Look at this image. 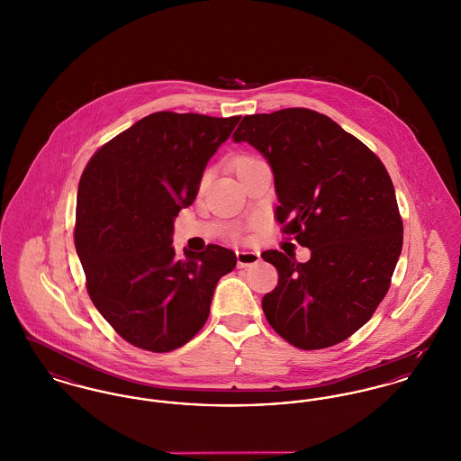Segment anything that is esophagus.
Segmentation results:
<instances>
[{
    "mask_svg": "<svg viewBox=\"0 0 461 461\" xmlns=\"http://www.w3.org/2000/svg\"><path fill=\"white\" fill-rule=\"evenodd\" d=\"M237 261H239V267H242V268L254 267L261 261V252H258L254 249H239L237 250Z\"/></svg>",
    "mask_w": 461,
    "mask_h": 461,
    "instance_id": "1",
    "label": "esophagus"
}]
</instances>
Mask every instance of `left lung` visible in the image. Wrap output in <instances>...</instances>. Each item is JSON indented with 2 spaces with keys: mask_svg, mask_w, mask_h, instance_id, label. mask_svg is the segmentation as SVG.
<instances>
[{
  "mask_svg": "<svg viewBox=\"0 0 461 461\" xmlns=\"http://www.w3.org/2000/svg\"><path fill=\"white\" fill-rule=\"evenodd\" d=\"M270 163L282 231L312 250H265L278 285L263 298L271 327L301 350L345 341L384 298L402 250L392 179L357 137L317 111L244 116L233 134Z\"/></svg>",
  "mask_w": 461,
  "mask_h": 461,
  "instance_id": "1",
  "label": "left lung"
}]
</instances>
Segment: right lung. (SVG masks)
I'll return each instance as SVG.
<instances>
[{
	"mask_svg": "<svg viewBox=\"0 0 461 461\" xmlns=\"http://www.w3.org/2000/svg\"><path fill=\"white\" fill-rule=\"evenodd\" d=\"M240 116L160 111L104 144L83 170L75 245L86 291L131 345L172 352L209 319L217 282L237 265L211 244L176 259L174 221Z\"/></svg>",
	"mask_w": 461,
	"mask_h": 461,
	"instance_id": "right-lung-1",
	"label": "right lung"
}]
</instances>
